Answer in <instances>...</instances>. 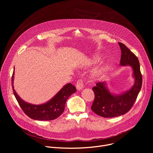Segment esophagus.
I'll return each instance as SVG.
<instances>
[{"mask_svg":"<svg viewBox=\"0 0 153 153\" xmlns=\"http://www.w3.org/2000/svg\"><path fill=\"white\" fill-rule=\"evenodd\" d=\"M76 87L77 90L79 91L81 90L83 88V80L82 79H80L77 82Z\"/></svg>","mask_w":153,"mask_h":153,"instance_id":"esophagus-1","label":"esophagus"}]
</instances>
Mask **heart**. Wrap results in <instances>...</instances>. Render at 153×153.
<instances>
[{"mask_svg":"<svg viewBox=\"0 0 153 153\" xmlns=\"http://www.w3.org/2000/svg\"><path fill=\"white\" fill-rule=\"evenodd\" d=\"M101 60H102V56L99 54H94L90 59V63L91 65H96L100 62ZM106 66L105 65L98 68L91 74L92 79L94 80L100 79L103 76V74L105 73L106 71Z\"/></svg>","mask_w":153,"mask_h":153,"instance_id":"b5f03b06","label":"heart"}]
</instances>
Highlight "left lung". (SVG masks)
Here are the masks:
<instances>
[{
    "instance_id": "obj_1",
    "label": "left lung",
    "mask_w": 153,
    "mask_h": 153,
    "mask_svg": "<svg viewBox=\"0 0 153 153\" xmlns=\"http://www.w3.org/2000/svg\"><path fill=\"white\" fill-rule=\"evenodd\" d=\"M118 43L122 52L120 65L131 68L134 83L130 89L119 94L110 91L106 82H98L93 87L95 98L91 108L96 114L105 118L118 117L128 112L134 103L142 84L137 57L123 43Z\"/></svg>"
}]
</instances>
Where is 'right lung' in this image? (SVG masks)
Returning <instances> with one entry per match:
<instances>
[{"instance_id":"obj_1","label":"right lung","mask_w":153,"mask_h":153,"mask_svg":"<svg viewBox=\"0 0 153 153\" xmlns=\"http://www.w3.org/2000/svg\"><path fill=\"white\" fill-rule=\"evenodd\" d=\"M14 71L11 78L14 95L24 112L31 119L36 120H51L59 117L64 111L65 105L68 97L76 92L75 86L71 83L65 85L59 92L47 102L31 104L22 99L14 88Z\"/></svg>"}]
</instances>
